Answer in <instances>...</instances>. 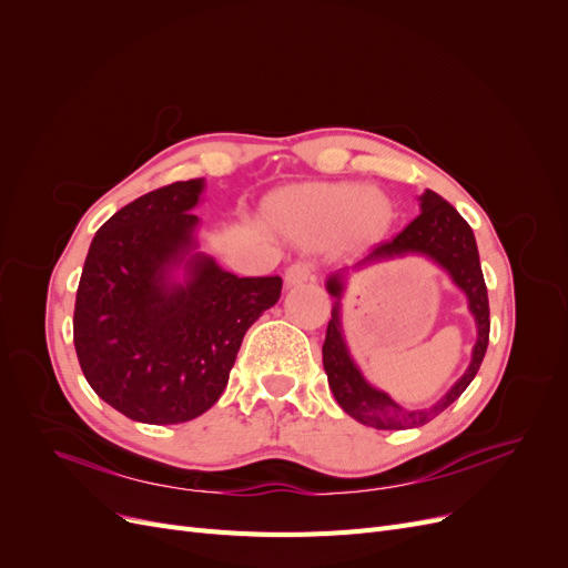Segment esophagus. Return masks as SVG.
<instances>
[{"label":"esophagus","instance_id":"34e87169","mask_svg":"<svg viewBox=\"0 0 568 568\" xmlns=\"http://www.w3.org/2000/svg\"><path fill=\"white\" fill-rule=\"evenodd\" d=\"M315 280V272L311 263H294L288 265L284 272V284L286 286H301L305 282H313Z\"/></svg>","mask_w":568,"mask_h":568}]
</instances>
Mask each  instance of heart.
I'll return each mask as SVG.
<instances>
[{"label":"heart","mask_w":568,"mask_h":568,"mask_svg":"<svg viewBox=\"0 0 568 568\" xmlns=\"http://www.w3.org/2000/svg\"><path fill=\"white\" fill-rule=\"evenodd\" d=\"M272 225L294 242L320 246L338 232L351 244L382 236L393 217L390 201L355 182H317L288 189L270 209Z\"/></svg>","instance_id":"1"}]
</instances>
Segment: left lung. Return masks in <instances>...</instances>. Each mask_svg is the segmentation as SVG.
Wrapping results in <instances>:
<instances>
[{"mask_svg": "<svg viewBox=\"0 0 568 568\" xmlns=\"http://www.w3.org/2000/svg\"><path fill=\"white\" fill-rule=\"evenodd\" d=\"M419 211L422 213L400 234H395L388 242L372 246L351 267H341L326 280V291L334 298L332 320L329 326H326V338L322 346V363L326 379H329V388L343 412H348L359 424L384 428V432H400V428L422 426L438 417L445 407H450L474 382L480 363H484L490 336L488 288L484 282V272H480L478 248L471 227L448 201L432 192V189H426L419 196ZM405 254H424L448 271L454 283L468 296L470 312L477 322V343L473 349L470 367L440 402L422 410L403 408L385 392L372 387L354 365L345 337L342 336V294L345 293L347 274Z\"/></svg>", "mask_w": 568, "mask_h": 568, "instance_id": "left-lung-1", "label": "left lung"}]
</instances>
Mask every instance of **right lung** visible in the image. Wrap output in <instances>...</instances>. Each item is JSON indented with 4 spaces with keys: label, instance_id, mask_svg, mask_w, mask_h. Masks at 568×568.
I'll use <instances>...</instances> for the list:
<instances>
[{
    "label": "right lung",
    "instance_id": "1",
    "mask_svg": "<svg viewBox=\"0 0 568 568\" xmlns=\"http://www.w3.org/2000/svg\"><path fill=\"white\" fill-rule=\"evenodd\" d=\"M205 182L149 192L94 234L75 296L73 341L101 400L142 424H182L222 395L248 326L282 277H236L199 251Z\"/></svg>",
    "mask_w": 568,
    "mask_h": 568
}]
</instances>
